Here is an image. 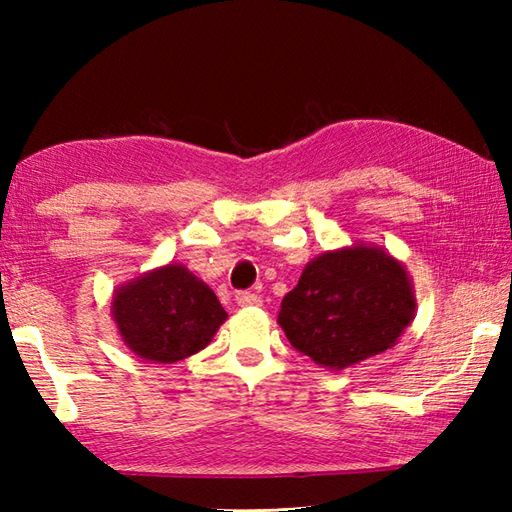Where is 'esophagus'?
<instances>
[{"label":"esophagus","mask_w":512,"mask_h":512,"mask_svg":"<svg viewBox=\"0 0 512 512\" xmlns=\"http://www.w3.org/2000/svg\"><path fill=\"white\" fill-rule=\"evenodd\" d=\"M235 301H237V306H242V308H248V306H262V297H257L255 292H237L235 295Z\"/></svg>","instance_id":"esophagus-1"}]
</instances>
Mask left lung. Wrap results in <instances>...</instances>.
I'll list each match as a JSON object with an SVG mask.
<instances>
[{"label": "left lung", "instance_id": "left-lung-1", "mask_svg": "<svg viewBox=\"0 0 512 512\" xmlns=\"http://www.w3.org/2000/svg\"><path fill=\"white\" fill-rule=\"evenodd\" d=\"M413 312L405 266L383 248L356 244L314 257L277 321L297 352L339 372L394 347Z\"/></svg>", "mask_w": 512, "mask_h": 512}]
</instances>
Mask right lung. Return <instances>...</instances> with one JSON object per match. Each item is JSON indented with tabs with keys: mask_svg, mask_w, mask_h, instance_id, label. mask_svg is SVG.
Segmentation results:
<instances>
[{
	"mask_svg": "<svg viewBox=\"0 0 512 512\" xmlns=\"http://www.w3.org/2000/svg\"><path fill=\"white\" fill-rule=\"evenodd\" d=\"M112 317L136 356L176 363L204 350L228 314L202 279L167 264L118 288Z\"/></svg>",
	"mask_w": 512,
	"mask_h": 512,
	"instance_id": "1",
	"label": "right lung"
}]
</instances>
